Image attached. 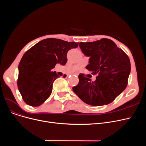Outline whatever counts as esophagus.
Returning a JSON list of instances; mask_svg holds the SVG:
<instances>
[{
    "instance_id": "esophagus-1",
    "label": "esophagus",
    "mask_w": 146,
    "mask_h": 146,
    "mask_svg": "<svg viewBox=\"0 0 146 146\" xmlns=\"http://www.w3.org/2000/svg\"><path fill=\"white\" fill-rule=\"evenodd\" d=\"M74 75H75L76 76H78V74H76H76H74Z\"/></svg>"
}]
</instances>
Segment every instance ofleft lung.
Segmentation results:
<instances>
[{
  "label": "left lung",
  "instance_id": "1",
  "mask_svg": "<svg viewBox=\"0 0 146 146\" xmlns=\"http://www.w3.org/2000/svg\"><path fill=\"white\" fill-rule=\"evenodd\" d=\"M79 47L89 57L86 68L97 74L96 80L79 75L78 85L74 92L82 101L92 106H102L112 102L123 92L131 72L130 60L126 54L113 41L107 38L94 42H80Z\"/></svg>",
  "mask_w": 146,
  "mask_h": 146
}]
</instances>
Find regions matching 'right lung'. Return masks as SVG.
I'll list each match as a JSON object with an SVG mask.
<instances>
[{"label": "right lung", "mask_w": 146, "mask_h": 146, "mask_svg": "<svg viewBox=\"0 0 146 146\" xmlns=\"http://www.w3.org/2000/svg\"><path fill=\"white\" fill-rule=\"evenodd\" d=\"M78 47V42L47 38L24 54L18 66V87L27 104L38 106L47 100L52 92L53 82L59 78L52 69L57 63L64 66L67 52Z\"/></svg>", "instance_id": "1"}]
</instances>
